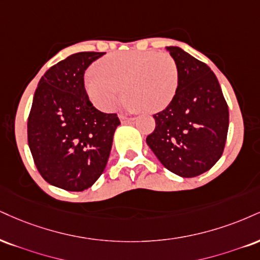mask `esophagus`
Listing matches in <instances>:
<instances>
[{
  "label": "esophagus",
  "mask_w": 260,
  "mask_h": 260,
  "mask_svg": "<svg viewBox=\"0 0 260 260\" xmlns=\"http://www.w3.org/2000/svg\"><path fill=\"white\" fill-rule=\"evenodd\" d=\"M120 120L122 123H131V122L134 121V117H127V116H120Z\"/></svg>",
  "instance_id": "1"
}]
</instances>
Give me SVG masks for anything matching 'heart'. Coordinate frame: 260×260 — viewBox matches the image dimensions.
I'll use <instances>...</instances> for the list:
<instances>
[{
  "label": "heart",
  "instance_id": "b5f03b06",
  "mask_svg": "<svg viewBox=\"0 0 260 260\" xmlns=\"http://www.w3.org/2000/svg\"><path fill=\"white\" fill-rule=\"evenodd\" d=\"M124 92L132 110L156 112L170 105L178 88V69L167 53L122 52L96 62L84 80L87 94L96 108L111 111Z\"/></svg>",
  "mask_w": 260,
  "mask_h": 260
}]
</instances>
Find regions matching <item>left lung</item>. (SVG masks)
I'll return each instance as SVG.
<instances>
[{
	"label": "left lung",
	"instance_id": "obj_1",
	"mask_svg": "<svg viewBox=\"0 0 260 260\" xmlns=\"http://www.w3.org/2000/svg\"><path fill=\"white\" fill-rule=\"evenodd\" d=\"M178 69L170 105L154 115L146 143L168 171L191 178L215 165L224 151L229 109L213 71L179 47H167Z\"/></svg>",
	"mask_w": 260,
	"mask_h": 260
}]
</instances>
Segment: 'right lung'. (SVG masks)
I'll return each instance as SVG.
<instances>
[{
  "label": "right lung",
  "instance_id": "obj_1",
  "mask_svg": "<svg viewBox=\"0 0 260 260\" xmlns=\"http://www.w3.org/2000/svg\"><path fill=\"white\" fill-rule=\"evenodd\" d=\"M102 52L75 53L41 77L27 118V143L43 179L68 191H83L108 164L120 120L93 106L84 71Z\"/></svg>",
  "mask_w": 260,
  "mask_h": 260
}]
</instances>
